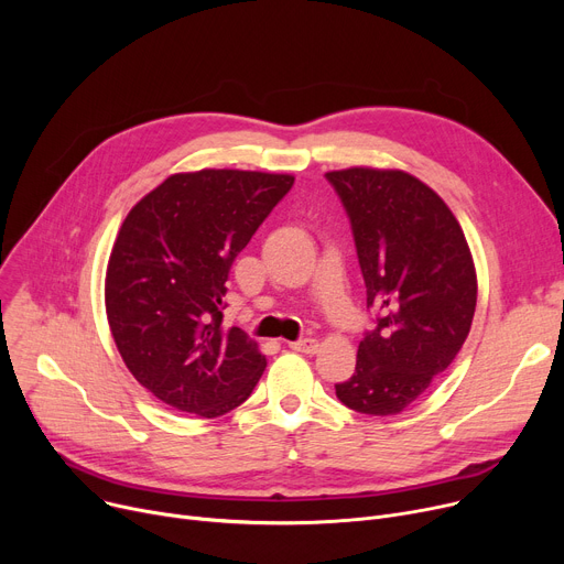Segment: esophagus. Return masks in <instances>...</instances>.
I'll return each mask as SVG.
<instances>
[{"label": "esophagus", "mask_w": 564, "mask_h": 564, "mask_svg": "<svg viewBox=\"0 0 564 564\" xmlns=\"http://www.w3.org/2000/svg\"><path fill=\"white\" fill-rule=\"evenodd\" d=\"M290 349L294 351H304V354H315L317 351V340L315 338H302V340H294V343H288Z\"/></svg>", "instance_id": "1"}]
</instances>
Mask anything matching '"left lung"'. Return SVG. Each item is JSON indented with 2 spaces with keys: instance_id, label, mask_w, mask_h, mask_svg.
Returning <instances> with one entry per match:
<instances>
[{
  "instance_id": "obj_1",
  "label": "left lung",
  "mask_w": 564,
  "mask_h": 564,
  "mask_svg": "<svg viewBox=\"0 0 564 564\" xmlns=\"http://www.w3.org/2000/svg\"><path fill=\"white\" fill-rule=\"evenodd\" d=\"M324 177L347 213L372 313L336 395L368 416H393L459 354L478 302L476 267L448 205L419 177L377 169Z\"/></svg>"
}]
</instances>
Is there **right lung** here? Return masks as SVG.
Segmentation results:
<instances>
[{
	"mask_svg": "<svg viewBox=\"0 0 564 564\" xmlns=\"http://www.w3.org/2000/svg\"><path fill=\"white\" fill-rule=\"evenodd\" d=\"M294 177L203 169L143 196L118 232L105 281L109 329L143 389L217 419L240 406L267 366L240 329H224L230 267Z\"/></svg>",
	"mask_w": 564,
	"mask_h": 564,
	"instance_id": "obj_1",
	"label": "right lung"
}]
</instances>
